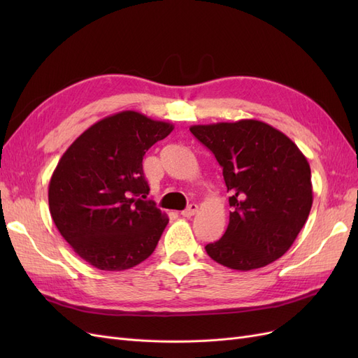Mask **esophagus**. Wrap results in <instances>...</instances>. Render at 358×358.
<instances>
[{
	"label": "esophagus",
	"instance_id": "obj_1",
	"mask_svg": "<svg viewBox=\"0 0 358 358\" xmlns=\"http://www.w3.org/2000/svg\"><path fill=\"white\" fill-rule=\"evenodd\" d=\"M197 209H199V206H197V204H189L185 210H182V213H180V215L183 216V218H191V216L196 215Z\"/></svg>",
	"mask_w": 358,
	"mask_h": 358
}]
</instances>
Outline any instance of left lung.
I'll use <instances>...</instances> for the list:
<instances>
[{
	"mask_svg": "<svg viewBox=\"0 0 358 358\" xmlns=\"http://www.w3.org/2000/svg\"><path fill=\"white\" fill-rule=\"evenodd\" d=\"M212 150L231 194L229 227L206 252L229 268L254 270L282 257L312 208L310 167L297 145L257 119L192 125Z\"/></svg>",
	"mask_w": 358,
	"mask_h": 358,
	"instance_id": "8db88e82",
	"label": "left lung"
}]
</instances>
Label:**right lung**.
<instances>
[{"label": "right lung", "instance_id": "obj_1", "mask_svg": "<svg viewBox=\"0 0 358 358\" xmlns=\"http://www.w3.org/2000/svg\"><path fill=\"white\" fill-rule=\"evenodd\" d=\"M173 128L124 110L91 125L61 157L49 183V210L86 263L121 272L155 251L169 218L146 200L142 162Z\"/></svg>", "mask_w": 358, "mask_h": 358}]
</instances>
